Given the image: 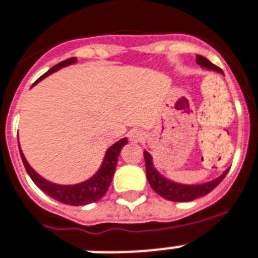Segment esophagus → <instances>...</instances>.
I'll return each mask as SVG.
<instances>
[{
    "instance_id": "obj_1",
    "label": "esophagus",
    "mask_w": 258,
    "mask_h": 258,
    "mask_svg": "<svg viewBox=\"0 0 258 258\" xmlns=\"http://www.w3.org/2000/svg\"><path fill=\"white\" fill-rule=\"evenodd\" d=\"M144 139V133L143 131H140V130H133L131 133H130V140H133V142H142Z\"/></svg>"
}]
</instances>
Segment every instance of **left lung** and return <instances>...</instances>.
Masks as SVG:
<instances>
[{
    "label": "left lung",
    "mask_w": 258,
    "mask_h": 258,
    "mask_svg": "<svg viewBox=\"0 0 258 258\" xmlns=\"http://www.w3.org/2000/svg\"><path fill=\"white\" fill-rule=\"evenodd\" d=\"M196 62H198L200 66L205 69H209V70L220 71L216 64L211 63L207 58L202 55H196ZM144 160H146V172H147V179L150 185L152 187V189L159 194L162 198L167 199V200H171V202H192L195 199L202 198L208 195L209 192L219 185L221 183V180L227 176V173L229 169H227L225 172L221 175L217 179L209 181V183L204 184H198V185H184V184H177L173 183L171 180L165 179L164 176H162L160 173L155 169L154 164H152V158L151 155L148 154L147 151H144Z\"/></svg>",
    "instance_id": "obj_1"
}]
</instances>
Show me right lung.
Wrapping results in <instances>:
<instances>
[{
	"label": "right lung",
	"mask_w": 258,
	"mask_h": 258,
	"mask_svg": "<svg viewBox=\"0 0 258 258\" xmlns=\"http://www.w3.org/2000/svg\"><path fill=\"white\" fill-rule=\"evenodd\" d=\"M77 58H69L66 60H62L58 64L53 66L49 71H46L45 74L42 75L41 78L37 79V82L42 81V79L47 77V75L53 74L56 70L69 66L71 63H75ZM35 82V83H37ZM127 144V139H122L112 144L107 150L106 155H104L103 163L100 165L99 171L94 175L91 179L86 180L83 183L75 184V185H59V184L50 183L47 180H45L42 176H39L38 173L35 172L34 169L31 168L29 163L26 162L22 151L20 150L21 159L24 163L26 172L29 173V176L34 181V184L41 190H43L47 196L55 199L56 202L63 203V204L69 205H86L90 203L98 202L100 198H103L106 192H107L108 187H110L111 180L115 173V168H116V163H118V156L122 151V147ZM20 147V144H18Z\"/></svg>",
	"instance_id": "right-lung-1"
}]
</instances>
